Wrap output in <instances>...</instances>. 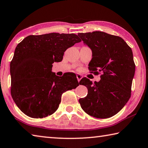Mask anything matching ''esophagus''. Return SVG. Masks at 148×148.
Returning a JSON list of instances; mask_svg holds the SVG:
<instances>
[{"mask_svg": "<svg viewBox=\"0 0 148 148\" xmlns=\"http://www.w3.org/2000/svg\"><path fill=\"white\" fill-rule=\"evenodd\" d=\"M76 77H77V81H78V82H79L80 80H81V79L83 77V76H82V75H81V74H77L76 75Z\"/></svg>", "mask_w": 148, "mask_h": 148, "instance_id": "obj_1", "label": "esophagus"}]
</instances>
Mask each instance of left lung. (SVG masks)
Masks as SVG:
<instances>
[{"label": "left lung", "instance_id": "8db88e82", "mask_svg": "<svg viewBox=\"0 0 148 148\" xmlns=\"http://www.w3.org/2000/svg\"><path fill=\"white\" fill-rule=\"evenodd\" d=\"M77 36L92 50L88 69L96 73L103 72L98 82L93 83L87 77L81 79L79 85L87 87L88 94L79 99V103L83 111L93 117H111L130 98L135 72L132 50L122 38L103 32L79 33Z\"/></svg>", "mask_w": 148, "mask_h": 148}]
</instances>
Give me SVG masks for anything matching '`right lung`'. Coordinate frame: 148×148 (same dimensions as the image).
Here are the masks:
<instances>
[{
  "label": "right lung",
  "instance_id": "obj_1",
  "mask_svg": "<svg viewBox=\"0 0 148 148\" xmlns=\"http://www.w3.org/2000/svg\"><path fill=\"white\" fill-rule=\"evenodd\" d=\"M74 34L50 33L25 37L16 47L10 63L11 95L21 111L34 119L53 114L61 95L79 85L74 73L60 77L52 72L65 50L81 41Z\"/></svg>",
  "mask_w": 148,
  "mask_h": 148
}]
</instances>
